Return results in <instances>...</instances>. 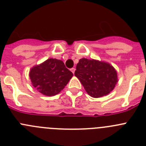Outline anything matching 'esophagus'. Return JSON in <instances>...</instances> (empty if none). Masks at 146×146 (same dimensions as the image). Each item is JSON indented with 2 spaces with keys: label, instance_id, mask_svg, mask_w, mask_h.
<instances>
[{
  "label": "esophagus",
  "instance_id": "1",
  "mask_svg": "<svg viewBox=\"0 0 146 146\" xmlns=\"http://www.w3.org/2000/svg\"><path fill=\"white\" fill-rule=\"evenodd\" d=\"M70 70H71L72 73H75V70H76V68H72L70 69Z\"/></svg>",
  "mask_w": 146,
  "mask_h": 146
}]
</instances>
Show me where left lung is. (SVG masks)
<instances>
[{
	"label": "left lung",
	"mask_w": 146,
	"mask_h": 146,
	"mask_svg": "<svg viewBox=\"0 0 146 146\" xmlns=\"http://www.w3.org/2000/svg\"><path fill=\"white\" fill-rule=\"evenodd\" d=\"M75 76L87 93L94 98L110 94L117 82V75L114 68L107 62L95 60H80L76 65Z\"/></svg>",
	"instance_id": "1"
}]
</instances>
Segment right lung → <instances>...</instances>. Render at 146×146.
Segmentation results:
<instances>
[{"label": "right lung", "instance_id": "1", "mask_svg": "<svg viewBox=\"0 0 146 146\" xmlns=\"http://www.w3.org/2000/svg\"><path fill=\"white\" fill-rule=\"evenodd\" d=\"M73 76L62 60L53 58L34 67L29 73L33 86L45 96H54L60 93Z\"/></svg>", "mask_w": 146, "mask_h": 146}]
</instances>
